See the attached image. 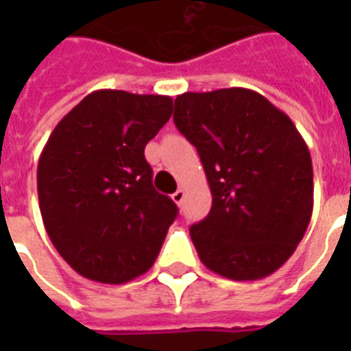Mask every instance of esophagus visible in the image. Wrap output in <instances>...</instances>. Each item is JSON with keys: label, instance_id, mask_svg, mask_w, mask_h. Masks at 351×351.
<instances>
[{"label": "esophagus", "instance_id": "34e87169", "mask_svg": "<svg viewBox=\"0 0 351 351\" xmlns=\"http://www.w3.org/2000/svg\"><path fill=\"white\" fill-rule=\"evenodd\" d=\"M171 197H173V201H175L176 205H180V203L184 201V190H182V188H180V190H176L175 193L171 195Z\"/></svg>", "mask_w": 351, "mask_h": 351}]
</instances>
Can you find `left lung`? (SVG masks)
<instances>
[{
  "instance_id": "left-lung-1",
  "label": "left lung",
  "mask_w": 351,
  "mask_h": 351,
  "mask_svg": "<svg viewBox=\"0 0 351 351\" xmlns=\"http://www.w3.org/2000/svg\"><path fill=\"white\" fill-rule=\"evenodd\" d=\"M175 125L197 148L213 193L190 228L199 258L231 280L269 276L308 228L314 178L308 146L286 112L246 88L186 92Z\"/></svg>"
}]
</instances>
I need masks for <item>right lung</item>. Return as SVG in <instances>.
<instances>
[{"label": "right lung", "instance_id": "add662e5", "mask_svg": "<svg viewBox=\"0 0 351 351\" xmlns=\"http://www.w3.org/2000/svg\"><path fill=\"white\" fill-rule=\"evenodd\" d=\"M171 112L169 95L97 90L50 133L37 165L43 223L84 278L125 284L158 258L178 208L154 190L145 146Z\"/></svg>", "mask_w": 351, "mask_h": 351}]
</instances>
